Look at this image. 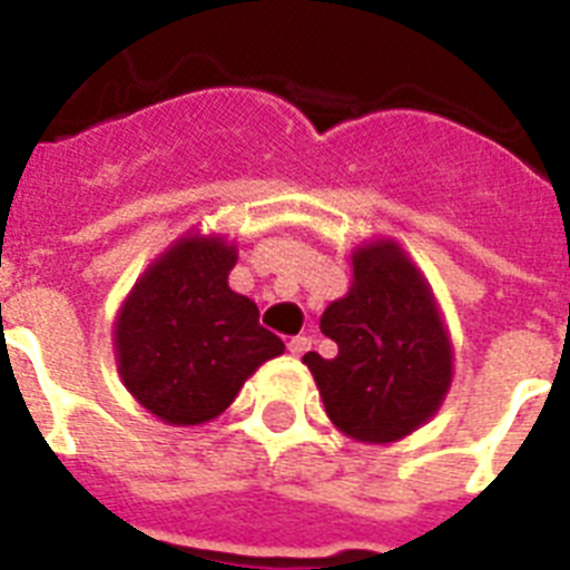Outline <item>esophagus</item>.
Instances as JSON below:
<instances>
[{
  "label": "esophagus",
  "instance_id": "1",
  "mask_svg": "<svg viewBox=\"0 0 570 570\" xmlns=\"http://www.w3.org/2000/svg\"><path fill=\"white\" fill-rule=\"evenodd\" d=\"M286 346H289V352H293V355H304V352L311 348V337H304V334H298V337L289 340Z\"/></svg>",
  "mask_w": 570,
  "mask_h": 570
}]
</instances>
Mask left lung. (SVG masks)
<instances>
[{"label": "left lung", "mask_w": 570, "mask_h": 570, "mask_svg": "<svg viewBox=\"0 0 570 570\" xmlns=\"http://www.w3.org/2000/svg\"><path fill=\"white\" fill-rule=\"evenodd\" d=\"M320 328L337 355H304L331 423L364 443H393L432 420L452 381V343L420 268L396 242L352 254L348 295Z\"/></svg>", "instance_id": "8db88e82"}]
</instances>
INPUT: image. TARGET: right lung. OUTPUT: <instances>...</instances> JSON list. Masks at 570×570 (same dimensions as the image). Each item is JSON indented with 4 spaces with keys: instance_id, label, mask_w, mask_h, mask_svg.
<instances>
[{
    "instance_id": "right-lung-1",
    "label": "right lung",
    "mask_w": 570,
    "mask_h": 570,
    "mask_svg": "<svg viewBox=\"0 0 570 570\" xmlns=\"http://www.w3.org/2000/svg\"><path fill=\"white\" fill-rule=\"evenodd\" d=\"M233 266L236 248L222 236H183L120 304L118 373L163 423L213 420L259 364L284 355V340L259 325L257 304L227 286Z\"/></svg>"
}]
</instances>
